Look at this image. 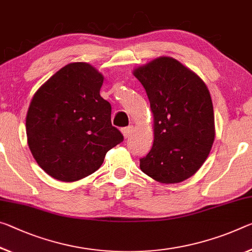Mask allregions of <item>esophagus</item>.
Listing matches in <instances>:
<instances>
[{
	"label": "esophagus",
	"instance_id": "1",
	"mask_svg": "<svg viewBox=\"0 0 252 252\" xmlns=\"http://www.w3.org/2000/svg\"><path fill=\"white\" fill-rule=\"evenodd\" d=\"M132 132H133V126H129L126 127H123V129H122V133H123V135H125L126 139L129 138L130 135L132 134Z\"/></svg>",
	"mask_w": 252,
	"mask_h": 252
}]
</instances>
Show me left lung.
I'll return each instance as SVG.
<instances>
[{"instance_id":"left-lung-1","label":"left lung","mask_w":252,"mask_h":252,"mask_svg":"<svg viewBox=\"0 0 252 252\" xmlns=\"http://www.w3.org/2000/svg\"><path fill=\"white\" fill-rule=\"evenodd\" d=\"M154 114V145L140 168L162 184L181 183L196 173L212 148V99L205 83L171 57H159L133 70Z\"/></svg>"}]
</instances>
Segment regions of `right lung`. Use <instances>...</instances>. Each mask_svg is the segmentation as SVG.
<instances>
[{"mask_svg": "<svg viewBox=\"0 0 252 252\" xmlns=\"http://www.w3.org/2000/svg\"><path fill=\"white\" fill-rule=\"evenodd\" d=\"M103 75L86 63L59 69L35 92L28 110V145L55 179L75 182L96 171L107 151L123 141L101 95Z\"/></svg>", "mask_w": 252, "mask_h": 252, "instance_id": "1", "label": "right lung"}]
</instances>
